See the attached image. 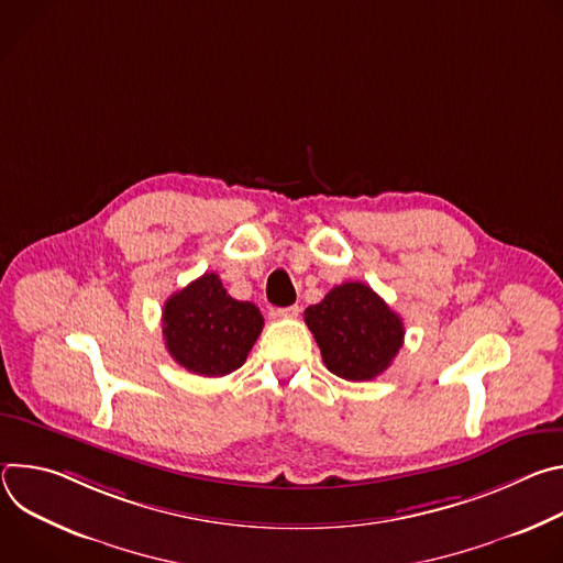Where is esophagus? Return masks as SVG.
I'll use <instances>...</instances> for the list:
<instances>
[{
  "label": "esophagus",
  "mask_w": 563,
  "mask_h": 563,
  "mask_svg": "<svg viewBox=\"0 0 563 563\" xmlns=\"http://www.w3.org/2000/svg\"><path fill=\"white\" fill-rule=\"evenodd\" d=\"M298 311H300V307H298V305H291V307H278V309L274 311V316H278V318H296V316H298Z\"/></svg>",
  "instance_id": "esophagus-1"
}]
</instances>
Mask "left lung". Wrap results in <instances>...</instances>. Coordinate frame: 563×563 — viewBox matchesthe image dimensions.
Returning <instances> with one entry per match:
<instances>
[{
  "label": "left lung",
  "instance_id": "left-lung-1",
  "mask_svg": "<svg viewBox=\"0 0 563 563\" xmlns=\"http://www.w3.org/2000/svg\"><path fill=\"white\" fill-rule=\"evenodd\" d=\"M328 369L345 380H372L404 347V320L365 283L336 285L305 309Z\"/></svg>",
  "mask_w": 563,
  "mask_h": 563
}]
</instances>
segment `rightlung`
<instances>
[{
  "instance_id": "add662e5",
  "label": "right lung",
  "mask_w": 563,
  "mask_h": 563,
  "mask_svg": "<svg viewBox=\"0 0 563 563\" xmlns=\"http://www.w3.org/2000/svg\"><path fill=\"white\" fill-rule=\"evenodd\" d=\"M263 325L261 309L231 298L213 272L169 296L163 309L169 354L200 376H224L243 365Z\"/></svg>"
}]
</instances>
